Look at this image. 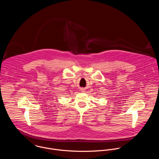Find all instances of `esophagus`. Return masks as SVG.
I'll use <instances>...</instances> for the list:
<instances>
[{"instance_id":"esophagus-1","label":"esophagus","mask_w":159,"mask_h":159,"mask_svg":"<svg viewBox=\"0 0 159 159\" xmlns=\"http://www.w3.org/2000/svg\"><path fill=\"white\" fill-rule=\"evenodd\" d=\"M81 91H84V89H81Z\"/></svg>"}]
</instances>
